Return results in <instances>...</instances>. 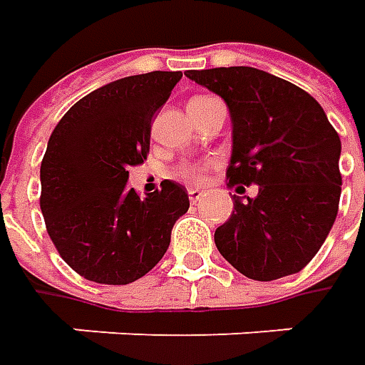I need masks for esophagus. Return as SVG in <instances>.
<instances>
[{
    "mask_svg": "<svg viewBox=\"0 0 365 365\" xmlns=\"http://www.w3.org/2000/svg\"><path fill=\"white\" fill-rule=\"evenodd\" d=\"M187 192H189L190 203H197V201H199V199L203 197V189H197V187H190Z\"/></svg>",
    "mask_w": 365,
    "mask_h": 365,
    "instance_id": "1",
    "label": "esophagus"
}]
</instances>
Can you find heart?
<instances>
[{
    "mask_svg": "<svg viewBox=\"0 0 365 365\" xmlns=\"http://www.w3.org/2000/svg\"><path fill=\"white\" fill-rule=\"evenodd\" d=\"M205 97H192L189 101V106L192 103H197V101H201ZM213 160H205V162H180L178 166H176L175 170H173V176L178 178V180H182V182H189V185H199V182H203L207 173L213 168Z\"/></svg>",
    "mask_w": 365,
    "mask_h": 365,
    "instance_id": "1",
    "label": "heart"
}]
</instances>
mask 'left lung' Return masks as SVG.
Here are the masks:
<instances>
[{
  "instance_id": "1",
  "label": "left lung",
  "mask_w": 365,
  "mask_h": 365,
  "mask_svg": "<svg viewBox=\"0 0 365 365\" xmlns=\"http://www.w3.org/2000/svg\"><path fill=\"white\" fill-rule=\"evenodd\" d=\"M185 75L230 107L227 187H259L256 199L233 197L235 211L215 232L219 254L252 280L301 272L329 235L341 197V142L323 107L301 87L252 66Z\"/></svg>"
}]
</instances>
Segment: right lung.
Wrapping results in <instances>:
<instances>
[{
	"instance_id": "1",
	"label": "right lung",
	"mask_w": 365,
	"mask_h": 365,
	"mask_svg": "<svg viewBox=\"0 0 365 365\" xmlns=\"http://www.w3.org/2000/svg\"><path fill=\"white\" fill-rule=\"evenodd\" d=\"M180 71H152L89 93L63 115L40 164V209L61 258L99 284H130L166 254L187 213L182 185L162 180L140 197L130 168L146 160L152 120Z\"/></svg>"
}]
</instances>
